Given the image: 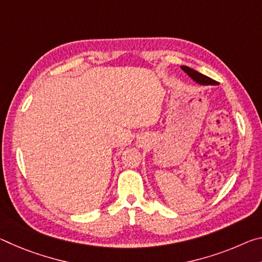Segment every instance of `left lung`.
Masks as SVG:
<instances>
[{
    "label": "left lung",
    "mask_w": 262,
    "mask_h": 262,
    "mask_svg": "<svg viewBox=\"0 0 262 262\" xmlns=\"http://www.w3.org/2000/svg\"><path fill=\"white\" fill-rule=\"evenodd\" d=\"M181 69H183L184 72L193 79V81H195L199 84H201V85H217V84H219L216 81H214V79H211L210 77H208V76H206V75L199 73V72H196V70H194L192 68L186 67V66H183Z\"/></svg>",
    "instance_id": "1"
}]
</instances>
